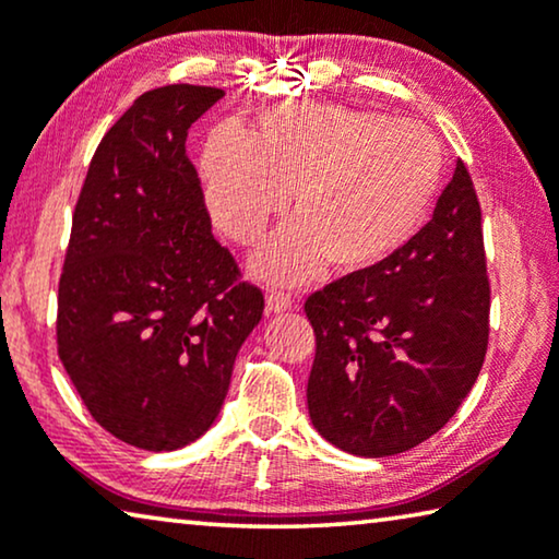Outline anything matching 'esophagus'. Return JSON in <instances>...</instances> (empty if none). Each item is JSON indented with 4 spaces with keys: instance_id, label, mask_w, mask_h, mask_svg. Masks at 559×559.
Listing matches in <instances>:
<instances>
[{
    "instance_id": "34e87169",
    "label": "esophagus",
    "mask_w": 559,
    "mask_h": 559,
    "mask_svg": "<svg viewBox=\"0 0 559 559\" xmlns=\"http://www.w3.org/2000/svg\"><path fill=\"white\" fill-rule=\"evenodd\" d=\"M288 308H290V296L286 294H269V298H265V313L269 316L286 313Z\"/></svg>"
}]
</instances>
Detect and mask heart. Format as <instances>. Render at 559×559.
I'll return each instance as SVG.
<instances>
[{
    "label": "heart",
    "mask_w": 559,
    "mask_h": 559,
    "mask_svg": "<svg viewBox=\"0 0 559 559\" xmlns=\"http://www.w3.org/2000/svg\"><path fill=\"white\" fill-rule=\"evenodd\" d=\"M445 158L418 123L350 106L286 104L259 117L251 139L218 127L201 154L206 209L234 243L259 241L283 214L286 231L253 253L263 281L368 276L391 263L428 224Z\"/></svg>",
    "instance_id": "1"
}]
</instances>
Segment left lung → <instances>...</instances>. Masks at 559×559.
I'll use <instances>...</instances> for the list:
<instances>
[{"label":"left lung","instance_id":"obj_1","mask_svg":"<svg viewBox=\"0 0 559 559\" xmlns=\"http://www.w3.org/2000/svg\"><path fill=\"white\" fill-rule=\"evenodd\" d=\"M306 316L316 333L308 415L331 445L385 457L436 436L475 385L490 331L480 203L465 164L401 255L316 290Z\"/></svg>","mask_w":559,"mask_h":559}]
</instances>
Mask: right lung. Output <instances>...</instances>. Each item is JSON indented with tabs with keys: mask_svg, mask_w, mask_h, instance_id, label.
Returning <instances> with one entry per match:
<instances>
[{
	"mask_svg": "<svg viewBox=\"0 0 559 559\" xmlns=\"http://www.w3.org/2000/svg\"><path fill=\"white\" fill-rule=\"evenodd\" d=\"M224 88L141 94L106 131L79 193L59 281V358L86 411L129 445L168 453L218 418L243 341L263 316L211 234L186 156Z\"/></svg>",
	"mask_w": 559,
	"mask_h": 559,
	"instance_id": "obj_1",
	"label": "right lung"
}]
</instances>
